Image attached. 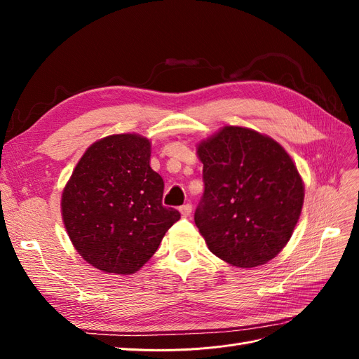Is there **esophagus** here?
Wrapping results in <instances>:
<instances>
[{"mask_svg": "<svg viewBox=\"0 0 359 359\" xmlns=\"http://www.w3.org/2000/svg\"><path fill=\"white\" fill-rule=\"evenodd\" d=\"M180 212H181L182 217H189V215L191 214V205H190V203L182 205L181 208H180Z\"/></svg>", "mask_w": 359, "mask_h": 359, "instance_id": "obj_1", "label": "esophagus"}]
</instances>
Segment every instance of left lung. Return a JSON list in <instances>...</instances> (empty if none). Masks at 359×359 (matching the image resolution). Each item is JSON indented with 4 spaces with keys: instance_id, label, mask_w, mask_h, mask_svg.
<instances>
[{
    "instance_id": "obj_1",
    "label": "left lung",
    "mask_w": 359,
    "mask_h": 359,
    "mask_svg": "<svg viewBox=\"0 0 359 359\" xmlns=\"http://www.w3.org/2000/svg\"><path fill=\"white\" fill-rule=\"evenodd\" d=\"M205 191L194 212L210 252L236 268H255L285 248L299 220L304 182L277 140L224 126L198 145Z\"/></svg>"
}]
</instances>
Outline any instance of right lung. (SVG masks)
Returning a JSON list of instances; mask_svg holds the SVG:
<instances>
[{
	"label": "right lung",
	"instance_id": "add662e5",
	"mask_svg": "<svg viewBox=\"0 0 359 359\" xmlns=\"http://www.w3.org/2000/svg\"><path fill=\"white\" fill-rule=\"evenodd\" d=\"M149 158V139L106 136L85 151L62 190L70 241L85 262L103 273H136L180 220L177 210L161 203L165 182Z\"/></svg>",
	"mask_w": 359,
	"mask_h": 359
}]
</instances>
